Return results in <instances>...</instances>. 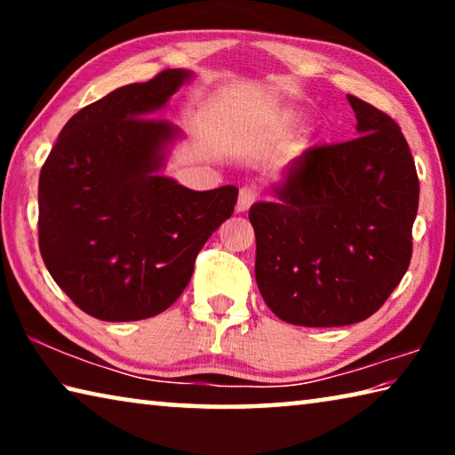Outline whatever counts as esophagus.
I'll return each instance as SVG.
<instances>
[{"instance_id": "obj_1", "label": "esophagus", "mask_w": 455, "mask_h": 455, "mask_svg": "<svg viewBox=\"0 0 455 455\" xmlns=\"http://www.w3.org/2000/svg\"><path fill=\"white\" fill-rule=\"evenodd\" d=\"M257 196H259L257 188H252V187H243V188H241V192H238L236 212H244V211H249V209H251V204L255 203V200H257Z\"/></svg>"}]
</instances>
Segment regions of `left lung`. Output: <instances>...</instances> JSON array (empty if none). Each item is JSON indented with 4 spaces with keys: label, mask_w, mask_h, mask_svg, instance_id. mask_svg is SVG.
<instances>
[{
    "label": "left lung",
    "mask_w": 455,
    "mask_h": 455,
    "mask_svg": "<svg viewBox=\"0 0 455 455\" xmlns=\"http://www.w3.org/2000/svg\"><path fill=\"white\" fill-rule=\"evenodd\" d=\"M355 140L313 146L249 211L255 276L276 317L303 327L365 321L387 301L411 260L419 180L402 130L347 96Z\"/></svg>",
    "instance_id": "left-lung-1"
}]
</instances>
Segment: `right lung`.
<instances>
[{
	"label": "right lung",
	"mask_w": 455,
	"mask_h": 455,
	"mask_svg": "<svg viewBox=\"0 0 455 455\" xmlns=\"http://www.w3.org/2000/svg\"><path fill=\"white\" fill-rule=\"evenodd\" d=\"M192 78L182 68L164 70L82 108L42 166V259L58 287L100 321L166 311L235 211L233 184L198 192L163 174L182 132L154 114Z\"/></svg>",
	"instance_id": "right-lung-1"
}]
</instances>
